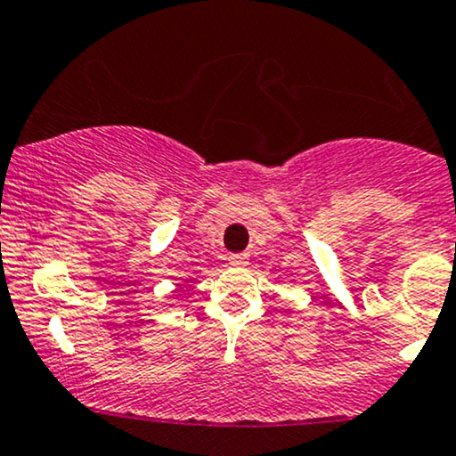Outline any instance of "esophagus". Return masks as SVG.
<instances>
[{"instance_id": "1", "label": "esophagus", "mask_w": 456, "mask_h": 456, "mask_svg": "<svg viewBox=\"0 0 456 456\" xmlns=\"http://www.w3.org/2000/svg\"><path fill=\"white\" fill-rule=\"evenodd\" d=\"M246 261H248V256H246V255H232V256H229V265H233V267H242V265H246Z\"/></svg>"}]
</instances>
